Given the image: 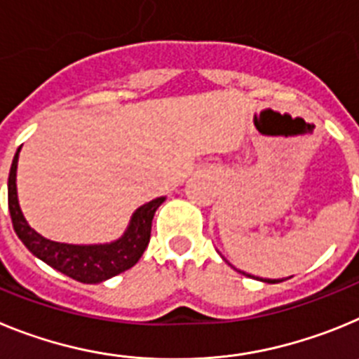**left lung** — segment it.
I'll return each mask as SVG.
<instances>
[{
  "label": "left lung",
  "instance_id": "1",
  "mask_svg": "<svg viewBox=\"0 0 359 359\" xmlns=\"http://www.w3.org/2000/svg\"><path fill=\"white\" fill-rule=\"evenodd\" d=\"M264 282H271V284H275V282H282V280H271V278H268V280H264Z\"/></svg>",
  "mask_w": 359,
  "mask_h": 359
}]
</instances>
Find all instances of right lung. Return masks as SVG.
I'll list each match as a JSON object with an SVG mask.
<instances>
[{"instance_id":"obj_1","label":"right lung","mask_w":359,"mask_h":359,"mask_svg":"<svg viewBox=\"0 0 359 359\" xmlns=\"http://www.w3.org/2000/svg\"><path fill=\"white\" fill-rule=\"evenodd\" d=\"M18 154L12 160L11 174H8V210H11L12 226L21 239V243L30 250L41 261L55 268L57 271L68 275L73 280L84 284H97L122 273L133 268L140 261L151 239V226L154 212L158 210L165 198H156L145 203L135 212L128 231L122 239L111 244H91V246H79V244H65L55 241L44 239L34 228L28 226L27 219L21 214L15 192V169H18Z\"/></svg>"}]
</instances>
